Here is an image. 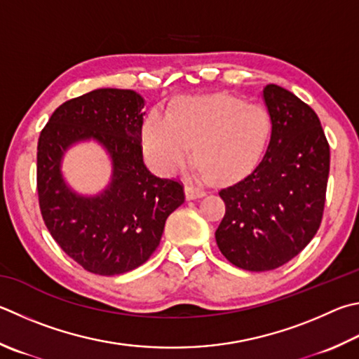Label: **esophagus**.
I'll use <instances>...</instances> for the list:
<instances>
[{
    "instance_id": "obj_1",
    "label": "esophagus",
    "mask_w": 359,
    "mask_h": 359,
    "mask_svg": "<svg viewBox=\"0 0 359 359\" xmlns=\"http://www.w3.org/2000/svg\"><path fill=\"white\" fill-rule=\"evenodd\" d=\"M185 196H187V199H188V201H191V199H198V198L205 196V191L202 190V188H199V187L187 185V187H185Z\"/></svg>"
}]
</instances>
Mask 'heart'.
Returning a JSON list of instances; mask_svg holds the SVG:
<instances>
[{
	"label": "heart",
	"mask_w": 359,
	"mask_h": 359,
	"mask_svg": "<svg viewBox=\"0 0 359 359\" xmlns=\"http://www.w3.org/2000/svg\"><path fill=\"white\" fill-rule=\"evenodd\" d=\"M271 135L266 109L240 97L218 93L184 97L171 114L155 109L141 130L142 151L155 171L177 174L194 155L199 171L218 182H233L251 172Z\"/></svg>",
	"instance_id": "obj_1"
}]
</instances>
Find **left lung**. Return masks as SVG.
<instances>
[{
    "label": "left lung",
    "instance_id": "obj_1",
    "mask_svg": "<svg viewBox=\"0 0 359 359\" xmlns=\"http://www.w3.org/2000/svg\"><path fill=\"white\" fill-rule=\"evenodd\" d=\"M271 135L262 160L219 191L226 204L215 238L238 269L266 271L302 252L320 226L330 146L317 114L278 84L262 93Z\"/></svg>",
    "mask_w": 359,
    "mask_h": 359
}]
</instances>
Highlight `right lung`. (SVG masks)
Masks as SVG:
<instances>
[{
	"instance_id": "add662e5",
	"label": "right lung",
	"mask_w": 359,
	"mask_h": 359,
	"mask_svg": "<svg viewBox=\"0 0 359 359\" xmlns=\"http://www.w3.org/2000/svg\"><path fill=\"white\" fill-rule=\"evenodd\" d=\"M146 100L132 89L102 88L62 103L37 144L42 218L62 251L84 270L114 276L138 269L160 245L169 215L185 201L179 182L160 179L141 151ZM93 140L110 158L112 175L99 194L72 187L62 163L74 145Z\"/></svg>"
}]
</instances>
